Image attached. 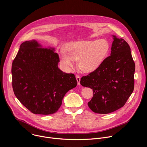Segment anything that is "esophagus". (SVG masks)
<instances>
[{
	"instance_id": "1",
	"label": "esophagus",
	"mask_w": 147,
	"mask_h": 147,
	"mask_svg": "<svg viewBox=\"0 0 147 147\" xmlns=\"http://www.w3.org/2000/svg\"><path fill=\"white\" fill-rule=\"evenodd\" d=\"M76 79L77 81L78 85H80V77L78 75H76Z\"/></svg>"
}]
</instances>
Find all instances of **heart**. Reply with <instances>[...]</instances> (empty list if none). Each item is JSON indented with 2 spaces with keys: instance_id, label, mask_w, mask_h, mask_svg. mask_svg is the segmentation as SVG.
Returning <instances> with one entry per match:
<instances>
[{
  "instance_id": "heart-1",
  "label": "heart",
  "mask_w": 147,
  "mask_h": 147,
  "mask_svg": "<svg viewBox=\"0 0 147 147\" xmlns=\"http://www.w3.org/2000/svg\"><path fill=\"white\" fill-rule=\"evenodd\" d=\"M109 48L108 42L103 39L73 42L67 47L68 53L60 52V61L65 66L71 67L74 60H78L79 69L84 73H90L101 65Z\"/></svg>"
}]
</instances>
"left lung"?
Segmentation results:
<instances>
[{
    "label": "left lung",
    "mask_w": 147,
    "mask_h": 147,
    "mask_svg": "<svg viewBox=\"0 0 147 147\" xmlns=\"http://www.w3.org/2000/svg\"><path fill=\"white\" fill-rule=\"evenodd\" d=\"M113 37L111 55L80 81L82 86L92 89L88 105L96 113H110L123 107L134 90L135 63L130 46L123 39Z\"/></svg>",
    "instance_id": "8db88e82"
}]
</instances>
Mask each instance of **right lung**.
Segmentation results:
<instances>
[{
    "label": "right lung",
    "instance_id": "obj_1",
    "mask_svg": "<svg viewBox=\"0 0 147 147\" xmlns=\"http://www.w3.org/2000/svg\"><path fill=\"white\" fill-rule=\"evenodd\" d=\"M54 51V48H42L35 40L26 41L13 61L14 93L34 114L56 112L65 94L77 84L74 74L58 68L59 57Z\"/></svg>",
    "mask_w": 147,
    "mask_h": 147
}]
</instances>
